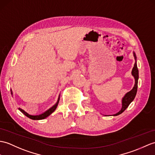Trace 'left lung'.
<instances>
[{
  "label": "left lung",
  "instance_id": "left-lung-1",
  "mask_svg": "<svg viewBox=\"0 0 155 155\" xmlns=\"http://www.w3.org/2000/svg\"><path fill=\"white\" fill-rule=\"evenodd\" d=\"M134 56L135 60V63L134 64V67L133 68L132 71H131V74L133 75V77L135 78V85L134 86V88H132L131 91L129 92H127L126 94H125V96L123 97L122 98V107L121 109L118 111V112L116 114H114V116H118V115L121 114V113H123L124 111L126 110L127 107L129 106V104H130L133 100H134L135 97L137 94V84H138V79H139V71H138V68L137 65V57L135 52H134Z\"/></svg>",
  "mask_w": 155,
  "mask_h": 155
}]
</instances>
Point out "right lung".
<instances>
[{"instance_id": "right-lung-1", "label": "right lung", "mask_w": 155, "mask_h": 155, "mask_svg": "<svg viewBox=\"0 0 155 155\" xmlns=\"http://www.w3.org/2000/svg\"><path fill=\"white\" fill-rule=\"evenodd\" d=\"M11 94H12V90H11ZM59 99H60V94L59 95L58 97V100H57V101L56 102V104L55 105L51 107H50L49 110H48L47 111H45V112H44L41 114H39V115H36V116H32V115H30L28 114L27 112H26L24 110H23L21 108H18V110L21 111V113H23L25 116H27L28 117L31 119V120H44V119L46 118L47 117H48L49 115H51L54 111H55L57 108V106H58V104L59 102Z\"/></svg>"}]
</instances>
